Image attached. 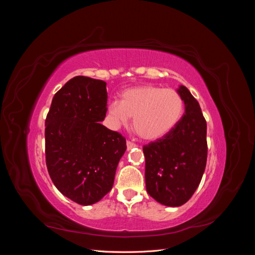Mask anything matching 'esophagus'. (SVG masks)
<instances>
[{"instance_id": "34e87169", "label": "esophagus", "mask_w": 255, "mask_h": 255, "mask_svg": "<svg viewBox=\"0 0 255 255\" xmlns=\"http://www.w3.org/2000/svg\"><path fill=\"white\" fill-rule=\"evenodd\" d=\"M135 146H136V144L134 142L129 141V140L127 141V148H128V150H132L133 148H135Z\"/></svg>"}]
</instances>
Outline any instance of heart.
Segmentation results:
<instances>
[{
	"label": "heart",
	"mask_w": 255,
	"mask_h": 255,
	"mask_svg": "<svg viewBox=\"0 0 255 255\" xmlns=\"http://www.w3.org/2000/svg\"><path fill=\"white\" fill-rule=\"evenodd\" d=\"M109 114L115 127L126 126L134 117V128L142 139H161L179 125L184 114V100L174 89L155 85H142L126 89L121 102L109 104Z\"/></svg>",
	"instance_id": "obj_1"
}]
</instances>
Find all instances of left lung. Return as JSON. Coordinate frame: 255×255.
<instances>
[{"instance_id": "1", "label": "left lung", "mask_w": 255, "mask_h": 255, "mask_svg": "<svg viewBox=\"0 0 255 255\" xmlns=\"http://www.w3.org/2000/svg\"><path fill=\"white\" fill-rule=\"evenodd\" d=\"M185 104L179 125L161 139L143 145L145 187L160 204L186 203L201 182L207 158L206 121L197 100L181 85Z\"/></svg>"}]
</instances>
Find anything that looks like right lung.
I'll return each mask as SVG.
<instances>
[{
    "mask_svg": "<svg viewBox=\"0 0 255 255\" xmlns=\"http://www.w3.org/2000/svg\"><path fill=\"white\" fill-rule=\"evenodd\" d=\"M106 83L75 76L52 100L45 119V161L52 182L65 197L91 205L109 192L126 138L102 126Z\"/></svg>",
    "mask_w": 255,
    "mask_h": 255,
    "instance_id": "add662e5",
    "label": "right lung"
}]
</instances>
